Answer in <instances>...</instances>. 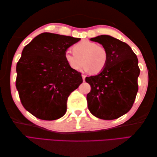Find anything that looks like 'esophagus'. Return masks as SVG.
<instances>
[{
  "mask_svg": "<svg viewBox=\"0 0 157 157\" xmlns=\"http://www.w3.org/2000/svg\"><path fill=\"white\" fill-rule=\"evenodd\" d=\"M82 78H83V81H85V78H86V75H82Z\"/></svg>",
  "mask_w": 157,
  "mask_h": 157,
  "instance_id": "obj_1",
  "label": "esophagus"
}]
</instances>
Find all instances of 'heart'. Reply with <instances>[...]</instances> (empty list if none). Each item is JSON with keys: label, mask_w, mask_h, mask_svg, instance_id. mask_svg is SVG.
Instances as JSON below:
<instances>
[{"label": "heart", "mask_w": 157, "mask_h": 157, "mask_svg": "<svg viewBox=\"0 0 157 157\" xmlns=\"http://www.w3.org/2000/svg\"><path fill=\"white\" fill-rule=\"evenodd\" d=\"M72 49L73 52H65L64 58L68 65L74 71H79L84 63L86 71H92L93 73L97 74L102 72L107 65V50L96 42L82 41L75 44Z\"/></svg>", "instance_id": "heart-1"}]
</instances>
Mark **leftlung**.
Listing matches in <instances>:
<instances>
[{
    "label": "left lung",
    "instance_id": "8db88e82",
    "mask_svg": "<svg viewBox=\"0 0 157 157\" xmlns=\"http://www.w3.org/2000/svg\"><path fill=\"white\" fill-rule=\"evenodd\" d=\"M90 40L106 48L109 61L98 75L86 78L91 87L87 94L88 109L99 119H117L132 109L137 94V56L128 44L110 36H98Z\"/></svg>",
    "mask_w": 157,
    "mask_h": 157
}]
</instances>
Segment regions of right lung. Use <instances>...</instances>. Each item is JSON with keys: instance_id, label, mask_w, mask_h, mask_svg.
<instances>
[{"instance_id": "1", "label": "right lung", "mask_w": 157, "mask_h": 157, "mask_svg": "<svg viewBox=\"0 0 157 157\" xmlns=\"http://www.w3.org/2000/svg\"><path fill=\"white\" fill-rule=\"evenodd\" d=\"M80 38L44 32L23 48L16 67V88L21 104L36 117L52 121L65 114L70 94L79 87L81 73L65 61L69 47Z\"/></svg>"}]
</instances>
